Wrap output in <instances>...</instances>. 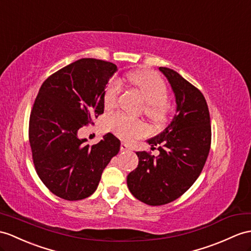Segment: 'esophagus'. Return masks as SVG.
<instances>
[{
  "mask_svg": "<svg viewBox=\"0 0 251 251\" xmlns=\"http://www.w3.org/2000/svg\"><path fill=\"white\" fill-rule=\"evenodd\" d=\"M129 149H130V147H129V145H127V144L122 143L120 145V150L121 151H129Z\"/></svg>",
  "mask_w": 251,
  "mask_h": 251,
  "instance_id": "esophagus-1",
  "label": "esophagus"
}]
</instances>
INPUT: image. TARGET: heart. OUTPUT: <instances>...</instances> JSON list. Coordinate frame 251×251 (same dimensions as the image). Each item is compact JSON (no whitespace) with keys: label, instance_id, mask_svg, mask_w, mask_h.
Here are the masks:
<instances>
[{"label":"heart","instance_id":"1","mask_svg":"<svg viewBox=\"0 0 251 251\" xmlns=\"http://www.w3.org/2000/svg\"><path fill=\"white\" fill-rule=\"evenodd\" d=\"M127 81L143 94L147 101L146 112L152 118H160L165 112V102L167 99L166 85L154 72L137 70L127 75ZM120 94L118 81L113 79L105 90L104 105L112 108L117 104ZM107 127L122 139H130L135 136H143L147 133V126L142 121L132 119L122 114H115L106 121Z\"/></svg>","mask_w":251,"mask_h":251}]
</instances>
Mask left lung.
<instances>
[{"label":"left lung","instance_id":"obj_1","mask_svg":"<svg viewBox=\"0 0 251 251\" xmlns=\"http://www.w3.org/2000/svg\"><path fill=\"white\" fill-rule=\"evenodd\" d=\"M172 86L176 114L165 130L147 139L156 157L137 151V168L129 174L126 184L136 199L149 205H163L182 196L198 179L211 147V121L201 91L178 72L158 68Z\"/></svg>","mask_w":251,"mask_h":251}]
</instances>
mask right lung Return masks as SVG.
Returning a JSON list of instances; mask_svg holds the SVG:
<instances>
[{
    "instance_id": "1",
    "label": "right lung",
    "mask_w": 251,
    "mask_h": 251,
    "mask_svg": "<svg viewBox=\"0 0 251 251\" xmlns=\"http://www.w3.org/2000/svg\"><path fill=\"white\" fill-rule=\"evenodd\" d=\"M117 66L81 58L41 85L29 117V145L40 180L57 197L81 200L93 195L103 170L118 154L120 140L107 133L89 146L82 126L104 112V94Z\"/></svg>"
}]
</instances>
